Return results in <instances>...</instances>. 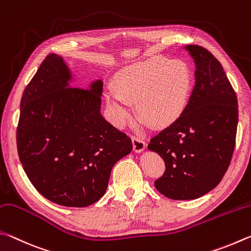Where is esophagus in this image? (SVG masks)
<instances>
[{"label":"esophagus","instance_id":"34e87169","mask_svg":"<svg viewBox=\"0 0 251 251\" xmlns=\"http://www.w3.org/2000/svg\"><path fill=\"white\" fill-rule=\"evenodd\" d=\"M132 146H133L134 152L141 153L142 151H144V149H146V142H144L142 139H140L138 137H133L132 138Z\"/></svg>","mask_w":251,"mask_h":251}]
</instances>
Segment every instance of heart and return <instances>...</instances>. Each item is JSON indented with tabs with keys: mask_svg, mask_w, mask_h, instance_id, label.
Instances as JSON below:
<instances>
[{
	"mask_svg": "<svg viewBox=\"0 0 251 251\" xmlns=\"http://www.w3.org/2000/svg\"><path fill=\"white\" fill-rule=\"evenodd\" d=\"M193 74L187 63L154 56L123 68L117 81H109L104 99L114 125L139 116L153 128H165L183 116L190 101Z\"/></svg>",
	"mask_w": 251,
	"mask_h": 251,
	"instance_id": "heart-1",
	"label": "heart"
}]
</instances>
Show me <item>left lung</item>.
Here are the masks:
<instances>
[{
	"label": "left lung",
	"mask_w": 251,
	"mask_h": 251,
	"mask_svg": "<svg viewBox=\"0 0 251 251\" xmlns=\"http://www.w3.org/2000/svg\"><path fill=\"white\" fill-rule=\"evenodd\" d=\"M195 64V86L183 116L152 138L148 149L165 162L154 185L176 201L200 199L216 187L235 149L238 102L221 63L197 45L183 47Z\"/></svg>",
	"instance_id": "left-lung-1"
}]
</instances>
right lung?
<instances>
[{
	"mask_svg": "<svg viewBox=\"0 0 251 251\" xmlns=\"http://www.w3.org/2000/svg\"><path fill=\"white\" fill-rule=\"evenodd\" d=\"M63 57L50 54L25 88L16 141L30 183L52 203L86 207L104 195L131 139L100 112L103 82L76 88Z\"/></svg>",
	"mask_w": 251,
	"mask_h": 251,
	"instance_id": "1",
	"label": "right lung"
}]
</instances>
